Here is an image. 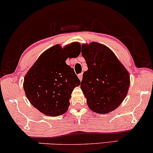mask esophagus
<instances>
[{"label": "esophagus", "instance_id": "1", "mask_svg": "<svg viewBox=\"0 0 153 153\" xmlns=\"http://www.w3.org/2000/svg\"><path fill=\"white\" fill-rule=\"evenodd\" d=\"M82 76H83V74L82 73L79 74H78V77H79V79L80 81L82 80Z\"/></svg>", "mask_w": 153, "mask_h": 153}]
</instances>
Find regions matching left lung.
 Segmentation results:
<instances>
[{
  "label": "left lung",
  "instance_id": "8db88e82",
  "mask_svg": "<svg viewBox=\"0 0 153 153\" xmlns=\"http://www.w3.org/2000/svg\"><path fill=\"white\" fill-rule=\"evenodd\" d=\"M88 70L83 74L81 89L88 108L104 114L118 108L128 94L130 74L112 50L101 43L82 45Z\"/></svg>",
  "mask_w": 153,
  "mask_h": 153
}]
</instances>
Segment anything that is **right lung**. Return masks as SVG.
I'll use <instances>...</instances> for the list:
<instances>
[{
    "instance_id": "add662e5",
    "label": "right lung",
    "mask_w": 153,
    "mask_h": 153,
    "mask_svg": "<svg viewBox=\"0 0 153 153\" xmlns=\"http://www.w3.org/2000/svg\"><path fill=\"white\" fill-rule=\"evenodd\" d=\"M79 42L62 48L56 45L45 50L25 74L23 88L26 97L39 112L55 117L67 112L74 88L81 82L66 64L72 54L79 56Z\"/></svg>"
}]
</instances>
